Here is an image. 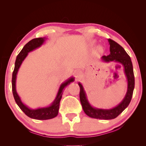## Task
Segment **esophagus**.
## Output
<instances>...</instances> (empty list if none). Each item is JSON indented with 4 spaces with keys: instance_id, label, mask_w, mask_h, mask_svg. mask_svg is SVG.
<instances>
[{
    "instance_id": "esophagus-1",
    "label": "esophagus",
    "mask_w": 146,
    "mask_h": 146,
    "mask_svg": "<svg viewBox=\"0 0 146 146\" xmlns=\"http://www.w3.org/2000/svg\"><path fill=\"white\" fill-rule=\"evenodd\" d=\"M75 76L77 78H79V77L81 76V72L80 71H76L75 72Z\"/></svg>"
}]
</instances>
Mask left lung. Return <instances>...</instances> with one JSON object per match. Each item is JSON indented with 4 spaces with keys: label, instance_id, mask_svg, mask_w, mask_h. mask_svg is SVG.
<instances>
[{
    "label": "left lung",
    "instance_id": "obj_1",
    "mask_svg": "<svg viewBox=\"0 0 146 146\" xmlns=\"http://www.w3.org/2000/svg\"><path fill=\"white\" fill-rule=\"evenodd\" d=\"M108 41L110 45V54L107 56H103L101 58V60L104 63L113 61L122 65L127 82V89L124 98L119 104L109 109H104L93 107L90 104L83 85L80 82H78V84L80 88V99L83 111L88 116L97 119L110 120L119 115L128 107L131 102L135 85L134 71L131 58L127 53L125 49L118 43L110 39H108Z\"/></svg>",
    "mask_w": 146,
    "mask_h": 146
}]
</instances>
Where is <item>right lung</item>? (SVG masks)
Masks as SVG:
<instances>
[{"mask_svg":"<svg viewBox=\"0 0 146 146\" xmlns=\"http://www.w3.org/2000/svg\"><path fill=\"white\" fill-rule=\"evenodd\" d=\"M46 39H47L46 38H35L27 42L17 55L15 62L14 70L13 73H12V93H13L15 102H16L17 105L19 107L22 111H23V112L27 116L31 118V119L36 120L51 119L52 118H54L58 115L59 108H60V101L62 98L63 90L66 86L70 85L71 82H73L75 81V78L73 76H71L70 78H68V80H65L63 83H62L60 86V88L58 89V93L54 100L49 106L39 107L33 109V108H31L29 107H27L22 101L21 97L19 96L16 90V79L18 71L19 70L23 62L27 56V55H28L29 52L41 47L45 42Z\"/></svg>","mask_w":146,"mask_h":146,"instance_id":"add662e5","label":"right lung"}]
</instances>
